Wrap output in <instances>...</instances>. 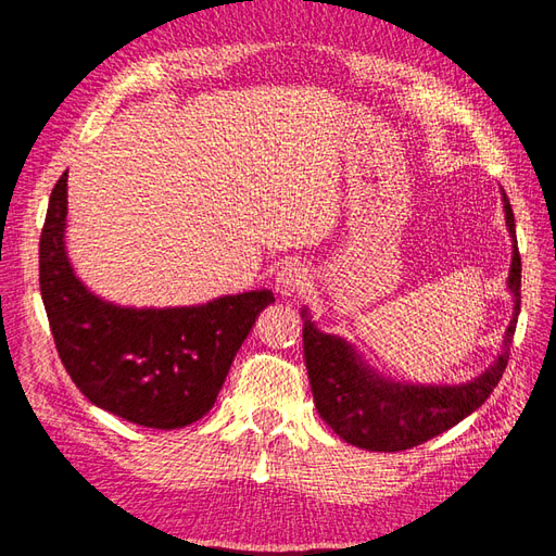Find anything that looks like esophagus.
<instances>
[{
    "mask_svg": "<svg viewBox=\"0 0 556 556\" xmlns=\"http://www.w3.org/2000/svg\"><path fill=\"white\" fill-rule=\"evenodd\" d=\"M305 287H308V271H305L301 263L281 265L275 277L277 293H281V296H299Z\"/></svg>",
    "mask_w": 556,
    "mask_h": 556,
    "instance_id": "1",
    "label": "esophagus"
}]
</instances>
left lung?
Masks as SVG:
<instances>
[{
  "mask_svg": "<svg viewBox=\"0 0 556 556\" xmlns=\"http://www.w3.org/2000/svg\"><path fill=\"white\" fill-rule=\"evenodd\" d=\"M504 210L506 227L514 236L509 289L514 291L516 305L500 358L478 380L460 387L387 382L365 368L346 341L317 332L308 313L303 311V358L315 408L341 440L370 452H404L454 428L490 399L509 363L518 313H521V255L516 243L514 210L506 195Z\"/></svg>",
  "mask_w": 556,
  "mask_h": 556,
  "instance_id": "obj_1",
  "label": "left lung"
}]
</instances>
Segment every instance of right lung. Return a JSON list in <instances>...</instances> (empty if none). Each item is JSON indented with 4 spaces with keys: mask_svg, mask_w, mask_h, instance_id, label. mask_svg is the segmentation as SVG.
I'll list each match as a JSON object with an SVG mask.
<instances>
[{
    "mask_svg": "<svg viewBox=\"0 0 556 556\" xmlns=\"http://www.w3.org/2000/svg\"><path fill=\"white\" fill-rule=\"evenodd\" d=\"M64 222L66 174L52 188L40 233V293L71 380L96 406L146 428L176 430L203 418L260 311L275 303L271 291L191 308H122L74 275Z\"/></svg>",
    "mask_w": 556,
    "mask_h": 556,
    "instance_id": "obj_1",
    "label": "right lung"
}]
</instances>
